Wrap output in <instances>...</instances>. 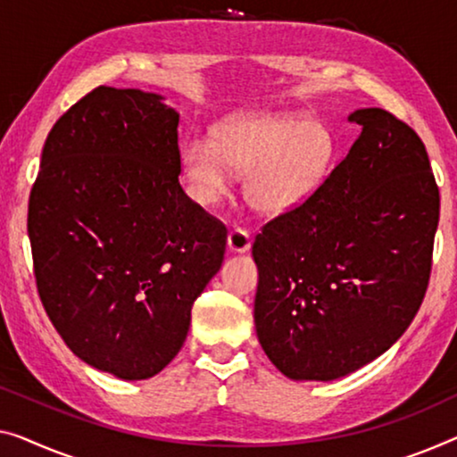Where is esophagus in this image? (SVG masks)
Returning <instances> with one entry per match:
<instances>
[{
    "label": "esophagus",
    "instance_id": "esophagus-1",
    "mask_svg": "<svg viewBox=\"0 0 457 457\" xmlns=\"http://www.w3.org/2000/svg\"><path fill=\"white\" fill-rule=\"evenodd\" d=\"M228 246L234 252H248L252 246L250 234L244 228H234L228 234Z\"/></svg>",
    "mask_w": 457,
    "mask_h": 457
}]
</instances>
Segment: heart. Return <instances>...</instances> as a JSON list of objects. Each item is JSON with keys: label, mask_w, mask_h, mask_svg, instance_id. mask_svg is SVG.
<instances>
[{"label": "heart", "mask_w": 457, "mask_h": 457, "mask_svg": "<svg viewBox=\"0 0 457 457\" xmlns=\"http://www.w3.org/2000/svg\"><path fill=\"white\" fill-rule=\"evenodd\" d=\"M335 137L322 122L302 114L242 112L217 122L211 143L190 139L180 170L203 205L228 190V168L244 172V193L267 213L287 211L322 185L335 162Z\"/></svg>", "instance_id": "obj_1"}]
</instances>
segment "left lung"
Segmentation results:
<instances>
[{
	"label": "left lung",
	"instance_id": "left-lung-1",
	"mask_svg": "<svg viewBox=\"0 0 457 457\" xmlns=\"http://www.w3.org/2000/svg\"><path fill=\"white\" fill-rule=\"evenodd\" d=\"M314 193L262 226L256 335L291 379L330 381L390 349L423 303L439 223L425 143L381 108Z\"/></svg>",
	"mask_w": 457,
	"mask_h": 457
}]
</instances>
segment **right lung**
<instances>
[{"mask_svg":"<svg viewBox=\"0 0 457 457\" xmlns=\"http://www.w3.org/2000/svg\"><path fill=\"white\" fill-rule=\"evenodd\" d=\"M179 174V112L158 94L98 86L53 125L30 190L46 316L73 355L120 379L176 357L226 252V226Z\"/></svg>","mask_w":457,"mask_h":457,"instance_id":"right-lung-1","label":"right lung"}]
</instances>
